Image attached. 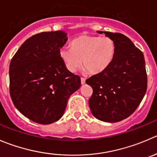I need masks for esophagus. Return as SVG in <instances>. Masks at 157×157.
Masks as SVG:
<instances>
[{"label": "esophagus", "mask_w": 157, "mask_h": 157, "mask_svg": "<svg viewBox=\"0 0 157 157\" xmlns=\"http://www.w3.org/2000/svg\"><path fill=\"white\" fill-rule=\"evenodd\" d=\"M80 81H81V84H84L85 82H86V80H85L83 77H81V78H80Z\"/></svg>", "instance_id": "obj_1"}]
</instances>
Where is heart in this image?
Returning a JSON list of instances; mask_svg holds the SVG:
<instances>
[{"label":"heart","mask_w":157,"mask_h":157,"mask_svg":"<svg viewBox=\"0 0 157 157\" xmlns=\"http://www.w3.org/2000/svg\"><path fill=\"white\" fill-rule=\"evenodd\" d=\"M71 48H62L60 57L67 69L74 72L81 65L90 74H97L109 65L115 53V44L107 36L82 35L75 38Z\"/></svg>","instance_id":"heart-1"}]
</instances>
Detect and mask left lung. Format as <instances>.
<instances>
[{"mask_svg": "<svg viewBox=\"0 0 157 157\" xmlns=\"http://www.w3.org/2000/svg\"><path fill=\"white\" fill-rule=\"evenodd\" d=\"M104 33L115 44L113 58L103 71L86 83L93 88L89 106L100 121L119 122L130 117L142 101L147 88L144 54L125 35Z\"/></svg>", "mask_w": 157, "mask_h": 157, "instance_id": "8db88e82", "label": "left lung"}]
</instances>
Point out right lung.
<instances>
[{
  "mask_svg": "<svg viewBox=\"0 0 157 157\" xmlns=\"http://www.w3.org/2000/svg\"><path fill=\"white\" fill-rule=\"evenodd\" d=\"M67 40L62 30L28 38L10 63V95L15 107L30 121L50 124L61 118L80 78L68 71L60 57Z\"/></svg>",
  "mask_w": 157,
  "mask_h": 157,
  "instance_id": "right-lung-1",
  "label": "right lung"
}]
</instances>
